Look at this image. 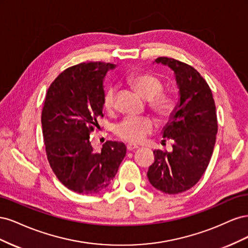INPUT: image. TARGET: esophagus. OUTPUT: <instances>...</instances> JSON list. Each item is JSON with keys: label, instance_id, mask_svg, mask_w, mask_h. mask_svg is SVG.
I'll use <instances>...</instances> for the list:
<instances>
[{"label": "esophagus", "instance_id": "1", "mask_svg": "<svg viewBox=\"0 0 248 248\" xmlns=\"http://www.w3.org/2000/svg\"><path fill=\"white\" fill-rule=\"evenodd\" d=\"M140 147L139 146H136V145H131V144H129V145H127V150H128V151H134V150H138Z\"/></svg>", "mask_w": 248, "mask_h": 248}]
</instances>
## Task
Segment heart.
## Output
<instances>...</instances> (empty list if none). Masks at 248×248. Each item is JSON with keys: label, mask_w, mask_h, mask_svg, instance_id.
<instances>
[{"label": "heart", "mask_w": 248, "mask_h": 248, "mask_svg": "<svg viewBox=\"0 0 248 248\" xmlns=\"http://www.w3.org/2000/svg\"><path fill=\"white\" fill-rule=\"evenodd\" d=\"M128 84L146 100L149 108L155 114L166 119L172 115L176 108L174 97L170 94L161 92L162 82L155 76L148 72H133L127 77ZM116 89L109 87L103 95V108L108 111L114 110L116 107ZM155 128V123L149 117L127 116L115 128L117 136L125 141L139 144L144 140Z\"/></svg>", "instance_id": "heart-1"}]
</instances>
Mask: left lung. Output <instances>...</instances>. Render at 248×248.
Instances as JSON below:
<instances>
[{"label":"left lung","mask_w":248,"mask_h":248,"mask_svg":"<svg viewBox=\"0 0 248 248\" xmlns=\"http://www.w3.org/2000/svg\"><path fill=\"white\" fill-rule=\"evenodd\" d=\"M155 62L174 71L180 100L162 131L174 141L172 151H153L147 176L156 189L176 194L196 185L211 159L218 127L216 108L211 89L193 67L167 57Z\"/></svg>","instance_id":"left-lung-1"}]
</instances>
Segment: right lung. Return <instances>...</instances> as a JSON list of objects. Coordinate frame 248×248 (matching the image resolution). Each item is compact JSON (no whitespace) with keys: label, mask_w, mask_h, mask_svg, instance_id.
Returning a JSON list of instances; mask_svg holds the SVG:
<instances>
[{"label":"right lung","mask_w":248,"mask_h":248,"mask_svg":"<svg viewBox=\"0 0 248 248\" xmlns=\"http://www.w3.org/2000/svg\"><path fill=\"white\" fill-rule=\"evenodd\" d=\"M114 64L80 63L51 82L41 114L49 166L67 188L80 194L104 190L126 155L123 142L108 140L95 152L90 134L103 117V79Z\"/></svg>","instance_id":"obj_1"}]
</instances>
